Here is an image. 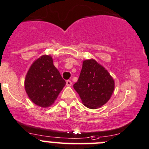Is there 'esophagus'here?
Instances as JSON below:
<instances>
[{
    "instance_id": "1",
    "label": "esophagus",
    "mask_w": 149,
    "mask_h": 149,
    "mask_svg": "<svg viewBox=\"0 0 149 149\" xmlns=\"http://www.w3.org/2000/svg\"><path fill=\"white\" fill-rule=\"evenodd\" d=\"M71 84H72L71 81H70V80H67V81H66V85H67V86H71Z\"/></svg>"
}]
</instances>
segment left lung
I'll return each instance as SVG.
<instances>
[{
  "instance_id": "8db88e82",
  "label": "left lung",
  "mask_w": 149,
  "mask_h": 149,
  "mask_svg": "<svg viewBox=\"0 0 149 149\" xmlns=\"http://www.w3.org/2000/svg\"><path fill=\"white\" fill-rule=\"evenodd\" d=\"M73 88L86 107L96 109L106 103L114 89V81L108 71L95 60L83 62Z\"/></svg>"
}]
</instances>
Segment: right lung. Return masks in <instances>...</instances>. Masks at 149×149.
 Here are the masks:
<instances>
[{"instance_id": "right-lung-1", "label": "right lung", "mask_w": 149, "mask_h": 149, "mask_svg": "<svg viewBox=\"0 0 149 149\" xmlns=\"http://www.w3.org/2000/svg\"><path fill=\"white\" fill-rule=\"evenodd\" d=\"M51 56L44 55L33 63L26 75L24 87L30 99L37 105L50 106L65 85Z\"/></svg>"}]
</instances>
